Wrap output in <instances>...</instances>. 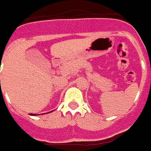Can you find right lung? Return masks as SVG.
<instances>
[{
  "instance_id": "1",
  "label": "right lung",
  "mask_w": 151,
  "mask_h": 151,
  "mask_svg": "<svg viewBox=\"0 0 151 151\" xmlns=\"http://www.w3.org/2000/svg\"><path fill=\"white\" fill-rule=\"evenodd\" d=\"M31 115H36V114H31Z\"/></svg>"
}]
</instances>
